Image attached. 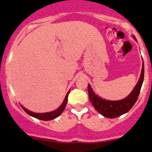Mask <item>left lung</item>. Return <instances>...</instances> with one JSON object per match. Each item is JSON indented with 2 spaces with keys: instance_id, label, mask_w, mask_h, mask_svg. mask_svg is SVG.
Here are the masks:
<instances>
[{
  "instance_id": "1",
  "label": "left lung",
  "mask_w": 152,
  "mask_h": 152,
  "mask_svg": "<svg viewBox=\"0 0 152 152\" xmlns=\"http://www.w3.org/2000/svg\"><path fill=\"white\" fill-rule=\"evenodd\" d=\"M134 38L135 39L134 36ZM144 73H145V67H144L143 63L141 77L139 79L136 86L134 88V90L130 94V95L127 96L125 99L117 100V101H109V100H103L96 95L90 85H88V94H89V98L92 104L100 114L108 118H115L124 113H127L132 108V107L137 101L140 91H141V86L143 83Z\"/></svg>"
}]
</instances>
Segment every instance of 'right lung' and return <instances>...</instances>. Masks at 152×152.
Masks as SVG:
<instances>
[{
	"label": "right lung",
	"instance_id": "right-lung-1",
	"mask_svg": "<svg viewBox=\"0 0 152 152\" xmlns=\"http://www.w3.org/2000/svg\"><path fill=\"white\" fill-rule=\"evenodd\" d=\"M69 93V91L68 93H67V94H66L64 101L62 102V105H61L58 109L56 110H54V111H52V112H49V113H34V112L29 111L28 110H27L26 108H25L24 107H22V106H21V107H22V109L24 110H25L28 114L35 117V118H37V119L42 120V121H50V120H53L60 115L61 113H62V111L64 110L66 104H67V100H68Z\"/></svg>",
	"mask_w": 152,
	"mask_h": 152
}]
</instances>
